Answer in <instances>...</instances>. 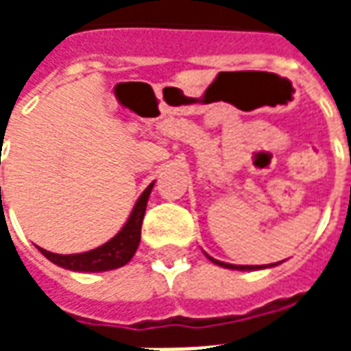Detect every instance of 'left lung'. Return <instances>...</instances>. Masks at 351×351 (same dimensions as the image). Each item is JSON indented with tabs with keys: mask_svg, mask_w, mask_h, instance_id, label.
I'll return each mask as SVG.
<instances>
[{
	"mask_svg": "<svg viewBox=\"0 0 351 351\" xmlns=\"http://www.w3.org/2000/svg\"><path fill=\"white\" fill-rule=\"evenodd\" d=\"M206 258L210 259L214 265H218V267H223V269H231V271H263V269H272V267H276L278 263H271V265H233V263H223V261H218V259L210 258L208 254H205Z\"/></svg>",
	"mask_w": 351,
	"mask_h": 351,
	"instance_id": "left-lung-1",
	"label": "left lung"
}]
</instances>
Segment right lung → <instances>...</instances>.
Returning <instances> with one entry per match:
<instances>
[{
  "mask_svg": "<svg viewBox=\"0 0 351 351\" xmlns=\"http://www.w3.org/2000/svg\"><path fill=\"white\" fill-rule=\"evenodd\" d=\"M152 188L154 182L138 195L137 203L133 206L128 221L123 223V228L110 241L101 244L97 248H93L90 252H82V254H65V256L64 254H54V252L45 250V248H39V246L37 248L49 261L62 267V269H67V271L105 272L123 267L125 263H130L131 258L135 256L138 243H141V226H143L146 203H148Z\"/></svg>",
  "mask_w": 351,
  "mask_h": 351,
  "instance_id": "add662e5",
  "label": "right lung"
}]
</instances>
